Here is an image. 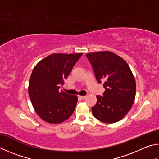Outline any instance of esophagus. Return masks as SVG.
I'll list each match as a JSON object with an SVG mask.
<instances>
[{"label":"esophagus","mask_w":159,"mask_h":159,"mask_svg":"<svg viewBox=\"0 0 159 159\" xmlns=\"http://www.w3.org/2000/svg\"><path fill=\"white\" fill-rule=\"evenodd\" d=\"M85 96H79V98L80 99H82V100H84L85 99Z\"/></svg>","instance_id":"1"}]
</instances>
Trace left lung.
I'll use <instances>...</instances> for the list:
<instances>
[{
	"label": "left lung",
	"mask_w": 159,
	"mask_h": 159,
	"mask_svg": "<svg viewBox=\"0 0 159 159\" xmlns=\"http://www.w3.org/2000/svg\"><path fill=\"white\" fill-rule=\"evenodd\" d=\"M99 83L104 81L103 96H97L92 108L94 117L101 122L111 124L128 113L135 100L136 84L129 66L125 60L111 51L86 54Z\"/></svg>",
	"instance_id": "8db88e82"
}]
</instances>
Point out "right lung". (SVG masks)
<instances>
[{"label":"right lung","instance_id":"1","mask_svg":"<svg viewBox=\"0 0 159 159\" xmlns=\"http://www.w3.org/2000/svg\"><path fill=\"white\" fill-rule=\"evenodd\" d=\"M82 55L53 53L34 67L30 77L28 94L34 111L45 122L61 123L74 112L78 97L59 89Z\"/></svg>","mask_w":159,"mask_h":159}]
</instances>
